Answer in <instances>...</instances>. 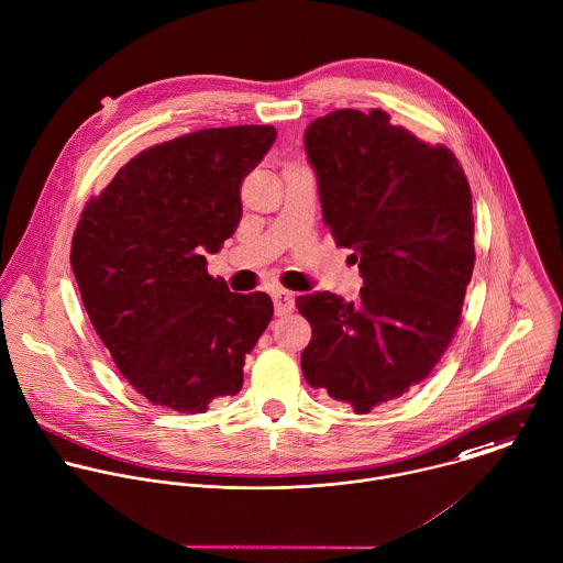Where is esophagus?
Masks as SVG:
<instances>
[{
	"label": "esophagus",
	"instance_id": "34e87169",
	"mask_svg": "<svg viewBox=\"0 0 563 563\" xmlns=\"http://www.w3.org/2000/svg\"><path fill=\"white\" fill-rule=\"evenodd\" d=\"M272 298H274V309H276V316H287V313H291L294 311V294L291 291H287V289H276L274 294H272Z\"/></svg>",
	"mask_w": 563,
	"mask_h": 563
}]
</instances>
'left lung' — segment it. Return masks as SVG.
<instances>
[{
	"label": "left lung",
	"mask_w": 563,
	"mask_h": 563,
	"mask_svg": "<svg viewBox=\"0 0 563 563\" xmlns=\"http://www.w3.org/2000/svg\"><path fill=\"white\" fill-rule=\"evenodd\" d=\"M322 217L353 250L355 302L296 298L311 324L300 364L311 388L357 415L399 399L448 351L474 274L472 190L456 155L421 142L382 109H338L305 131Z\"/></svg>",
	"instance_id": "1"
}]
</instances>
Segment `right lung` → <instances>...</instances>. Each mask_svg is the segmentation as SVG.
<instances>
[{"label":"right lung","mask_w":563,"mask_h":563,"mask_svg":"<svg viewBox=\"0 0 563 563\" xmlns=\"http://www.w3.org/2000/svg\"><path fill=\"white\" fill-rule=\"evenodd\" d=\"M274 140L269 124H241L155 144L80 214L69 263L85 311L153 406L197 415L243 386L274 305L263 291L232 294L203 254L234 234L241 184Z\"/></svg>","instance_id":"right-lung-1"}]
</instances>
